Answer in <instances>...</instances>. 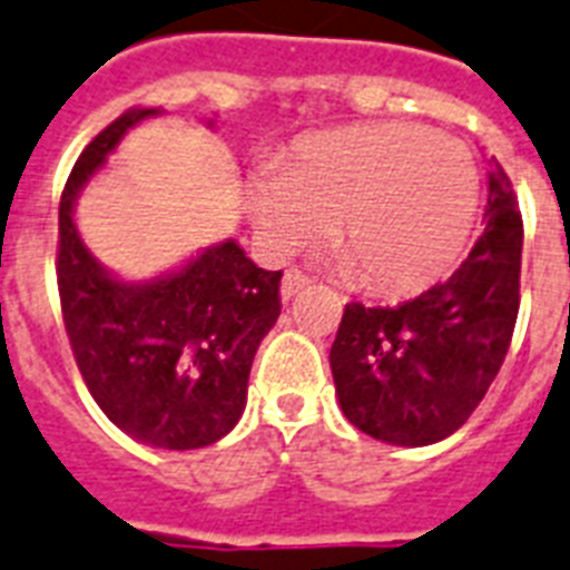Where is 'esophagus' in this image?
<instances>
[{
  "mask_svg": "<svg viewBox=\"0 0 570 570\" xmlns=\"http://www.w3.org/2000/svg\"><path fill=\"white\" fill-rule=\"evenodd\" d=\"M312 285V279H308L306 273L299 271H288L285 276H282V299L288 303V299H294L303 288H308Z\"/></svg>",
  "mask_w": 570,
  "mask_h": 570,
  "instance_id": "1",
  "label": "esophagus"
}]
</instances>
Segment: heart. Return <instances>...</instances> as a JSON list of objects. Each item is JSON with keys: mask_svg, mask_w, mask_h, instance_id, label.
Instances as JSON below:
<instances>
[{"mask_svg": "<svg viewBox=\"0 0 570 570\" xmlns=\"http://www.w3.org/2000/svg\"><path fill=\"white\" fill-rule=\"evenodd\" d=\"M480 212L471 149L409 122H373L297 140L249 188V214L273 253H294L332 223L371 291L403 294L448 276Z\"/></svg>", "mask_w": 570, "mask_h": 570, "instance_id": "1", "label": "heart"}]
</instances>
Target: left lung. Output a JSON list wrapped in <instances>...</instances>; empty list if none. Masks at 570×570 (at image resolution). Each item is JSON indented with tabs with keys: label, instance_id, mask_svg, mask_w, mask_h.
<instances>
[{
	"label": "left lung",
	"instance_id": "1",
	"mask_svg": "<svg viewBox=\"0 0 570 570\" xmlns=\"http://www.w3.org/2000/svg\"><path fill=\"white\" fill-rule=\"evenodd\" d=\"M521 247L515 190L491 158L485 229L459 271L394 308H344L330 364L353 426L385 444L423 448L471 417L515 332Z\"/></svg>",
	"mask_w": 570,
	"mask_h": 570
}]
</instances>
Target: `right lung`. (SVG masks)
Here are the masks:
<instances>
[{
	"mask_svg": "<svg viewBox=\"0 0 570 570\" xmlns=\"http://www.w3.org/2000/svg\"><path fill=\"white\" fill-rule=\"evenodd\" d=\"M156 114L129 108L85 147L58 206L55 271L72 356L105 417L153 448L197 450L247 406L249 367L282 312V271L253 264L235 240L153 282H120L90 256L76 199L122 135Z\"/></svg>",
	"mask_w": 570,
	"mask_h": 570,
	"instance_id": "right-lung-1",
	"label": "right lung"
}]
</instances>
